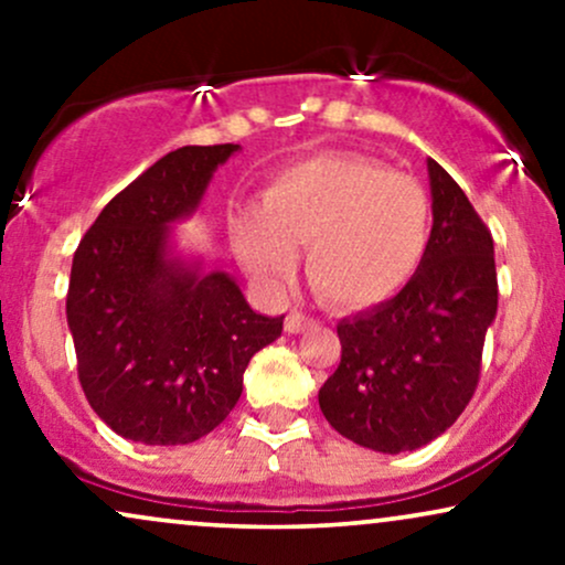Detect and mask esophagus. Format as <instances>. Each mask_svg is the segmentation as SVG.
I'll list each match as a JSON object with an SVG mask.
<instances>
[{
  "label": "esophagus",
  "instance_id": "34e87169",
  "mask_svg": "<svg viewBox=\"0 0 565 565\" xmlns=\"http://www.w3.org/2000/svg\"><path fill=\"white\" fill-rule=\"evenodd\" d=\"M310 323H313V319H308V316H302V313H297V310H291V313L287 316V321H284V329H287L289 334H300V332H305V329L310 327Z\"/></svg>",
  "mask_w": 565,
  "mask_h": 565
}]
</instances>
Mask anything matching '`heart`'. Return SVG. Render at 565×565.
Here are the masks:
<instances>
[{
    "mask_svg": "<svg viewBox=\"0 0 565 565\" xmlns=\"http://www.w3.org/2000/svg\"><path fill=\"white\" fill-rule=\"evenodd\" d=\"M430 196L408 174L350 151H323L278 170L260 210L231 220L238 263L278 291L308 246L305 274L337 310H369L412 281L430 244Z\"/></svg>",
    "mask_w": 565,
    "mask_h": 565,
    "instance_id": "heart-1",
    "label": "heart"
}]
</instances>
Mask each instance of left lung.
Returning <instances> with one entry per match:
<instances>
[{
  "instance_id": "obj_1",
  "label": "left lung",
  "mask_w": 565,
  "mask_h": 565,
  "mask_svg": "<svg viewBox=\"0 0 565 565\" xmlns=\"http://www.w3.org/2000/svg\"><path fill=\"white\" fill-rule=\"evenodd\" d=\"M433 231L425 260L393 300L342 319V359L319 406L353 444L414 451L457 423L481 377L497 316L494 238L465 191L427 159Z\"/></svg>"
}]
</instances>
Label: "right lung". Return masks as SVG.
<instances>
[{
    "mask_svg": "<svg viewBox=\"0 0 565 565\" xmlns=\"http://www.w3.org/2000/svg\"><path fill=\"white\" fill-rule=\"evenodd\" d=\"M238 146H183L103 206L74 252L66 297L82 391L121 438L193 444L242 398L244 369L281 337L228 274L170 257V225L193 215Z\"/></svg>",
    "mask_w": 565,
    "mask_h": 565,
    "instance_id": "right-lung-1",
    "label": "right lung"
}]
</instances>
